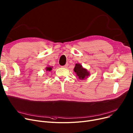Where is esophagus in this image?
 I'll use <instances>...</instances> for the list:
<instances>
[{"label": "esophagus", "instance_id": "34e87169", "mask_svg": "<svg viewBox=\"0 0 133 133\" xmlns=\"http://www.w3.org/2000/svg\"><path fill=\"white\" fill-rule=\"evenodd\" d=\"M68 66V64H66L65 65H63V66H62V67L63 68H67Z\"/></svg>", "mask_w": 133, "mask_h": 133}]
</instances>
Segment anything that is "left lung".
Here are the masks:
<instances>
[{
  "label": "left lung",
  "instance_id": "obj_1",
  "mask_svg": "<svg viewBox=\"0 0 133 133\" xmlns=\"http://www.w3.org/2000/svg\"><path fill=\"white\" fill-rule=\"evenodd\" d=\"M74 70L76 72L77 76L78 77V78L81 80H84L87 78L88 76H89L90 75L87 70L84 68L82 65L79 63L76 64Z\"/></svg>",
  "mask_w": 133,
  "mask_h": 133
}]
</instances>
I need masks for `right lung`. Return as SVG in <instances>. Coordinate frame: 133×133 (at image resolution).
Listing matches in <instances>:
<instances>
[{
    "label": "right lung",
    "mask_w": 133,
    "mask_h": 133,
    "mask_svg": "<svg viewBox=\"0 0 133 133\" xmlns=\"http://www.w3.org/2000/svg\"><path fill=\"white\" fill-rule=\"evenodd\" d=\"M52 66H47L46 68V71H48V72H50V71L52 70Z\"/></svg>",
    "instance_id": "right-lung-1"
}]
</instances>
